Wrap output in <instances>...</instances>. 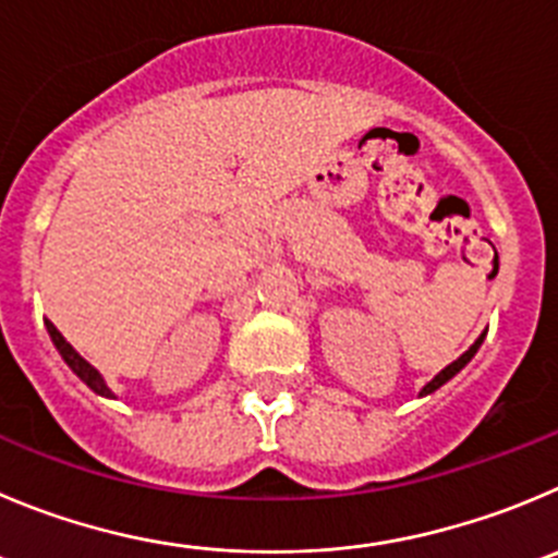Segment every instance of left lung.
<instances>
[{
  "instance_id": "8db88e82",
  "label": "left lung",
  "mask_w": 558,
  "mask_h": 558,
  "mask_svg": "<svg viewBox=\"0 0 558 558\" xmlns=\"http://www.w3.org/2000/svg\"><path fill=\"white\" fill-rule=\"evenodd\" d=\"M484 336H487V332H482V336H478V338H476V341H473V343H471V350H468V352H465V355H460V357H457V361H454V363H449V366H446V368H444V372H440V374H435V379H432V383H426V385H424V388H421V397H426V393H435V390H437V388H440V385H446V383H449V379H451V377H454V374H460V372H462V368H465V366H468V363H471V357H473V355H476V352H478V347H482Z\"/></svg>"
}]
</instances>
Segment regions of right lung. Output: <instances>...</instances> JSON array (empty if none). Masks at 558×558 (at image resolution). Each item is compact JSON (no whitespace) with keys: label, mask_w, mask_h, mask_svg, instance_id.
<instances>
[{"label":"right lung","mask_w":558,"mask_h":558,"mask_svg":"<svg viewBox=\"0 0 558 558\" xmlns=\"http://www.w3.org/2000/svg\"><path fill=\"white\" fill-rule=\"evenodd\" d=\"M46 330H49L51 341H54L57 352H60V355H62V361L68 363V368H71V372H74L76 377H80L82 383L87 385V388H90V390H96L98 397L114 399V393H112V390L107 388V383H104V377H101V374H98V368H93L90 363H87L85 357H82L80 352H76L74 347H71V343L65 341V338H62V332L57 330V327L51 325V322H46Z\"/></svg>","instance_id":"add662e5"}]
</instances>
